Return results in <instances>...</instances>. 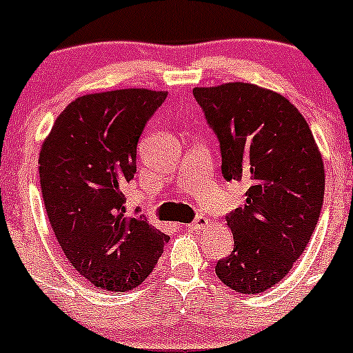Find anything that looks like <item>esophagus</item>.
<instances>
[{"label": "esophagus", "instance_id": "1", "mask_svg": "<svg viewBox=\"0 0 353 353\" xmlns=\"http://www.w3.org/2000/svg\"><path fill=\"white\" fill-rule=\"evenodd\" d=\"M207 225H209V221H207V217L196 216V217H195V221L190 223V225H188V228L193 230V232H200V230L205 228Z\"/></svg>", "mask_w": 353, "mask_h": 353}]
</instances>
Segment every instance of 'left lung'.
I'll return each mask as SVG.
<instances>
[{
    "mask_svg": "<svg viewBox=\"0 0 353 353\" xmlns=\"http://www.w3.org/2000/svg\"><path fill=\"white\" fill-rule=\"evenodd\" d=\"M221 148L226 181L247 186L226 216L233 251L216 265L242 294L273 288L310 242L324 202V163L314 134L284 95L252 83L193 88Z\"/></svg>",
    "mask_w": 353,
    "mask_h": 353,
    "instance_id": "1",
    "label": "left lung"
}]
</instances>
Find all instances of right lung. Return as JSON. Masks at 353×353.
Listing matches in <instances>:
<instances>
[{"label": "right lung", "instance_id": "obj_1", "mask_svg": "<svg viewBox=\"0 0 353 353\" xmlns=\"http://www.w3.org/2000/svg\"><path fill=\"white\" fill-rule=\"evenodd\" d=\"M167 92L87 94L59 114L39 151V183L68 261L102 291L125 292L153 272L169 236L125 214L137 143Z\"/></svg>", "mask_w": 353, "mask_h": 353}]
</instances>
